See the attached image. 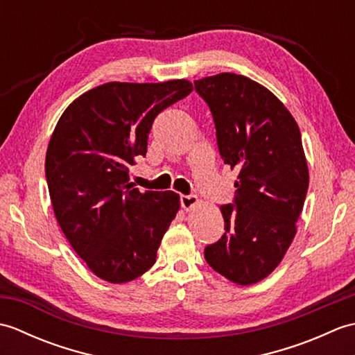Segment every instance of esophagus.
<instances>
[{
    "label": "esophagus",
    "instance_id": "34e87169",
    "mask_svg": "<svg viewBox=\"0 0 355 355\" xmlns=\"http://www.w3.org/2000/svg\"><path fill=\"white\" fill-rule=\"evenodd\" d=\"M180 205H182L184 210H191L198 205V197L197 195H182L180 197Z\"/></svg>",
    "mask_w": 355,
    "mask_h": 355
}]
</instances>
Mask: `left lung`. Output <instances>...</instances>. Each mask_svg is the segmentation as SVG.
Segmentation results:
<instances>
[{"label": "left lung", "mask_w": 355, "mask_h": 355, "mask_svg": "<svg viewBox=\"0 0 355 355\" xmlns=\"http://www.w3.org/2000/svg\"><path fill=\"white\" fill-rule=\"evenodd\" d=\"M193 84L212 112L221 158L239 171L235 200L220 207L225 232L205 258L229 281L256 284L282 261L304 207L310 180L299 126L245 76L221 73Z\"/></svg>", "instance_id": "left-lung-1"}]
</instances>
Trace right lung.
Returning <instances> with one entry per match:
<instances>
[{
	"instance_id": "add662e5",
	"label": "right lung",
	"mask_w": 355,
	"mask_h": 355,
	"mask_svg": "<svg viewBox=\"0 0 355 355\" xmlns=\"http://www.w3.org/2000/svg\"><path fill=\"white\" fill-rule=\"evenodd\" d=\"M193 89L189 80L108 82L78 97L53 131L45 178L65 238L96 276L130 282L154 266L175 218V192L140 191L130 166L145 157L154 119Z\"/></svg>"
}]
</instances>
